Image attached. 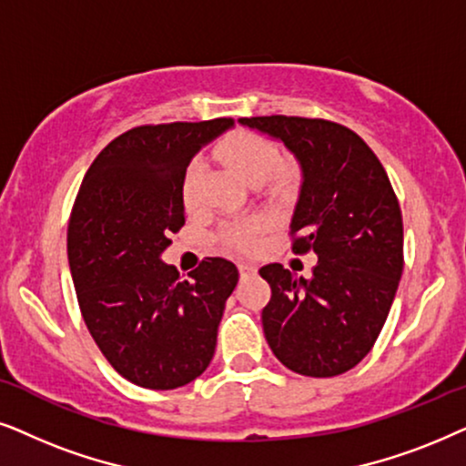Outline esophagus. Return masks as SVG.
I'll list each match as a JSON object with an SVG mask.
<instances>
[{"mask_svg": "<svg viewBox=\"0 0 466 466\" xmlns=\"http://www.w3.org/2000/svg\"><path fill=\"white\" fill-rule=\"evenodd\" d=\"M256 266L253 264H249V262H238V272H240V277H251V275H256Z\"/></svg>", "mask_w": 466, "mask_h": 466, "instance_id": "1", "label": "esophagus"}]
</instances>
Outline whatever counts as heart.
<instances>
[{
    "instance_id": "1",
    "label": "heart",
    "mask_w": 466,
    "mask_h": 466,
    "mask_svg": "<svg viewBox=\"0 0 466 466\" xmlns=\"http://www.w3.org/2000/svg\"><path fill=\"white\" fill-rule=\"evenodd\" d=\"M213 153L247 183H266L277 194L288 191L296 178L294 166L289 161H279V147L275 142L253 129H234L226 134L217 142ZM202 178L204 164L198 159L191 161L181 183V196L187 207H194L200 198ZM262 229L264 221L259 217H247V219L228 223L221 229V240L234 251H249Z\"/></svg>"
}]
</instances>
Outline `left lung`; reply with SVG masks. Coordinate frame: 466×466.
Here are the masks:
<instances>
[{
    "label": "left lung",
    "mask_w": 466,
    "mask_h": 466,
    "mask_svg": "<svg viewBox=\"0 0 466 466\" xmlns=\"http://www.w3.org/2000/svg\"><path fill=\"white\" fill-rule=\"evenodd\" d=\"M296 155L305 172L289 226L291 251H313L311 277L281 264L259 268L270 285L264 337L289 370L334 377L373 350L402 275V215L388 172L350 127L307 116H243Z\"/></svg>",
    "instance_id": "1"
}]
</instances>
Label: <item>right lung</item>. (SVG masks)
I'll use <instances>...</instances> for the list:
<instances>
[{
  "label": "right lung",
  "mask_w": 466,
  "mask_h": 466,
  "mask_svg": "<svg viewBox=\"0 0 466 466\" xmlns=\"http://www.w3.org/2000/svg\"><path fill=\"white\" fill-rule=\"evenodd\" d=\"M234 119L138 126L99 151L74 200L67 259L86 330L121 377L175 390L215 356L237 266L204 258L189 279L159 259L185 223L187 164Z\"/></svg>",
  "instance_id": "1"
}]
</instances>
